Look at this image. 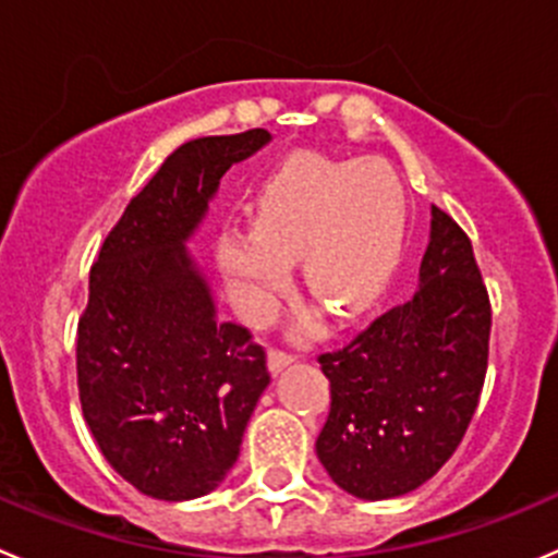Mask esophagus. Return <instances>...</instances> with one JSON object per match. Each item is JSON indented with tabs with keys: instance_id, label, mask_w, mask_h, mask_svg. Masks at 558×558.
Here are the masks:
<instances>
[{
	"instance_id": "34e87169",
	"label": "esophagus",
	"mask_w": 558,
	"mask_h": 558,
	"mask_svg": "<svg viewBox=\"0 0 558 558\" xmlns=\"http://www.w3.org/2000/svg\"><path fill=\"white\" fill-rule=\"evenodd\" d=\"M294 360H296V356L289 354V351L272 349V351H269V371L280 373V371H283V367H289Z\"/></svg>"
}]
</instances>
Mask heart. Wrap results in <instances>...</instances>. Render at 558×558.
I'll return each instance as SVG.
<instances>
[{
    "label": "heart",
    "mask_w": 558,
    "mask_h": 558,
    "mask_svg": "<svg viewBox=\"0 0 558 558\" xmlns=\"http://www.w3.org/2000/svg\"><path fill=\"white\" fill-rule=\"evenodd\" d=\"M403 202L392 171L371 160L296 155L267 180L253 226H226L218 264L231 291L262 313L302 259L307 294L338 322L371 311L392 280Z\"/></svg>",
    "instance_id": "b5f03b06"
}]
</instances>
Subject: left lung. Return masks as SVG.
Segmentation results:
<instances>
[{
  "label": "left lung",
  "mask_w": 558,
  "mask_h": 558,
  "mask_svg": "<svg viewBox=\"0 0 558 558\" xmlns=\"http://www.w3.org/2000/svg\"><path fill=\"white\" fill-rule=\"evenodd\" d=\"M430 215L414 296L318 354L329 378L318 461L356 499H395L428 483L463 441L483 392L488 289L466 231L445 209Z\"/></svg>",
  "instance_id": "obj_1"
}]
</instances>
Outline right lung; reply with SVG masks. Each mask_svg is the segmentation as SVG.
<instances>
[{"label": "right lung", "mask_w": 558, "mask_h": 558, "mask_svg": "<svg viewBox=\"0 0 558 558\" xmlns=\"http://www.w3.org/2000/svg\"><path fill=\"white\" fill-rule=\"evenodd\" d=\"M269 130L204 135L177 147L102 242L78 318L84 420L119 477L153 499H198L223 483L269 384L251 329L218 322L185 242L220 177Z\"/></svg>", "instance_id": "1"}]
</instances>
